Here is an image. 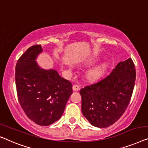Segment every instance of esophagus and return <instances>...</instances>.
I'll return each instance as SVG.
<instances>
[{
    "label": "esophagus",
    "instance_id": "esophagus-1",
    "mask_svg": "<svg viewBox=\"0 0 148 148\" xmlns=\"http://www.w3.org/2000/svg\"><path fill=\"white\" fill-rule=\"evenodd\" d=\"M72 88H73V90L74 91L78 90L80 89V86L78 84H74L73 86H72Z\"/></svg>",
    "mask_w": 148,
    "mask_h": 148
}]
</instances>
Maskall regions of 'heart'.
<instances>
[{"label": "heart", "mask_w": 148, "mask_h": 148, "mask_svg": "<svg viewBox=\"0 0 148 148\" xmlns=\"http://www.w3.org/2000/svg\"><path fill=\"white\" fill-rule=\"evenodd\" d=\"M105 65H100L97 66L92 70H90L88 73V77L92 80H95V79L99 78L101 76L102 74L103 73L105 70Z\"/></svg>", "instance_id": "heart-1"}]
</instances>
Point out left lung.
I'll list each match as a JSON object with an SVG mask.
<instances>
[{
    "mask_svg": "<svg viewBox=\"0 0 148 148\" xmlns=\"http://www.w3.org/2000/svg\"><path fill=\"white\" fill-rule=\"evenodd\" d=\"M136 77L130 58L119 62L105 78L81 89L82 114L92 125L105 128L119 119L130 104Z\"/></svg>",
    "mask_w": 148,
    "mask_h": 148,
    "instance_id": "obj_1",
    "label": "left lung"
}]
</instances>
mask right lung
<instances>
[{"label":"right lung","instance_id":"add662e5","mask_svg":"<svg viewBox=\"0 0 148 148\" xmlns=\"http://www.w3.org/2000/svg\"><path fill=\"white\" fill-rule=\"evenodd\" d=\"M41 45H34L19 58L15 68L18 100L29 119L48 126L59 119L72 95V86L55 70H45L37 66Z\"/></svg>","mask_w":148,"mask_h":148}]
</instances>
